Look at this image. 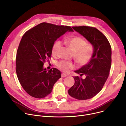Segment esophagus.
Masks as SVG:
<instances>
[{"instance_id":"34e87169","label":"esophagus","mask_w":126,"mask_h":126,"mask_svg":"<svg viewBox=\"0 0 126 126\" xmlns=\"http://www.w3.org/2000/svg\"><path fill=\"white\" fill-rule=\"evenodd\" d=\"M67 76V75L65 74L62 73V74H61V77H62V78H65V77H66Z\"/></svg>"}]
</instances>
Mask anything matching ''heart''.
<instances>
[{
	"label": "heart",
	"mask_w": 126,
	"mask_h": 126,
	"mask_svg": "<svg viewBox=\"0 0 126 126\" xmlns=\"http://www.w3.org/2000/svg\"><path fill=\"white\" fill-rule=\"evenodd\" d=\"M64 42L72 51L75 52V59L79 64L84 65L90 61L93 55V47L90 44L86 43L83 38L80 37L65 38ZM61 47V41H55L52 46V55L54 57L58 56ZM57 66L63 71L68 72L74 68V65L71 62L61 61L57 63Z\"/></svg>",
	"instance_id": "1"
}]
</instances>
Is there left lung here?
Listing matches in <instances>:
<instances>
[{"instance_id": "left-lung-1", "label": "left lung", "mask_w": 126, "mask_h": 126, "mask_svg": "<svg viewBox=\"0 0 126 126\" xmlns=\"http://www.w3.org/2000/svg\"><path fill=\"white\" fill-rule=\"evenodd\" d=\"M74 30L92 44L94 52L90 61L75 71L79 76L74 77L75 83L68 94L79 100H85L96 95L103 88L109 75L111 66V47L102 32L91 26H73ZM84 75L86 78L82 79Z\"/></svg>"}]
</instances>
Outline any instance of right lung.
<instances>
[{
	"mask_svg": "<svg viewBox=\"0 0 126 126\" xmlns=\"http://www.w3.org/2000/svg\"><path fill=\"white\" fill-rule=\"evenodd\" d=\"M67 31L73 30L69 26L43 22L23 35L17 51L16 71L20 83L31 96L45 97L61 78L59 70L53 68L47 72L43 65L51 58L56 40Z\"/></svg>",
	"mask_w": 126,
	"mask_h": 126,
	"instance_id": "add662e5",
	"label": "right lung"
}]
</instances>
